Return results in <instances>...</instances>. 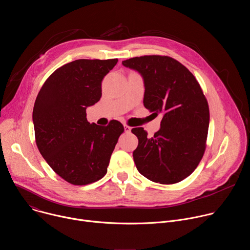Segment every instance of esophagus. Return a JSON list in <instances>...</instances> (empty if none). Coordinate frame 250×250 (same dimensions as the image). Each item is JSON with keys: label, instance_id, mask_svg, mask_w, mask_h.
Wrapping results in <instances>:
<instances>
[{"label": "esophagus", "instance_id": "esophagus-1", "mask_svg": "<svg viewBox=\"0 0 250 250\" xmlns=\"http://www.w3.org/2000/svg\"><path fill=\"white\" fill-rule=\"evenodd\" d=\"M124 128H125V133H129L130 130H131V127L128 126V125H124Z\"/></svg>", "mask_w": 250, "mask_h": 250}]
</instances>
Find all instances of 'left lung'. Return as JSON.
I'll return each mask as SVG.
<instances>
[{
  "label": "left lung",
  "mask_w": 250,
  "mask_h": 250,
  "mask_svg": "<svg viewBox=\"0 0 250 250\" xmlns=\"http://www.w3.org/2000/svg\"><path fill=\"white\" fill-rule=\"evenodd\" d=\"M144 79V104L162 114L160 128L152 137L142 127L131 132L138 138L132 156L138 172L160 184L187 178L200 163L209 123L208 102L190 71L168 56L146 55L123 61Z\"/></svg>",
  "instance_id": "obj_1"
}]
</instances>
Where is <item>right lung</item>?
Here are the masks:
<instances>
[{"label": "right lung", "instance_id": "right-lung-1", "mask_svg": "<svg viewBox=\"0 0 250 250\" xmlns=\"http://www.w3.org/2000/svg\"><path fill=\"white\" fill-rule=\"evenodd\" d=\"M118 59H78L49 76L35 100L32 122L42 157L61 178L73 185H87L103 178L123 125L90 124L86 109L102 97V80Z\"/></svg>", "mask_w": 250, "mask_h": 250}]
</instances>
